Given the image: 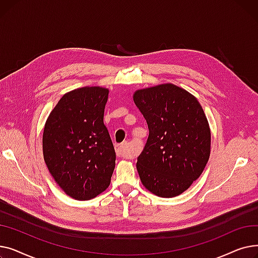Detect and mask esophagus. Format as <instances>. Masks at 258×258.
Returning a JSON list of instances; mask_svg holds the SVG:
<instances>
[{
	"instance_id": "obj_1",
	"label": "esophagus",
	"mask_w": 258,
	"mask_h": 258,
	"mask_svg": "<svg viewBox=\"0 0 258 258\" xmlns=\"http://www.w3.org/2000/svg\"><path fill=\"white\" fill-rule=\"evenodd\" d=\"M115 151H116V154H117L118 157H123V158L130 157L128 152L126 151V143L118 144V145L115 147Z\"/></svg>"
}]
</instances>
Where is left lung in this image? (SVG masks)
Returning a JSON list of instances; mask_svg holds the SVG:
<instances>
[{"label":"left lung","instance_id":"obj_1","mask_svg":"<svg viewBox=\"0 0 258 258\" xmlns=\"http://www.w3.org/2000/svg\"><path fill=\"white\" fill-rule=\"evenodd\" d=\"M133 98L150 131L137 161L140 180L158 197H177L199 179L208 162L206 115L194 95L172 84L138 90Z\"/></svg>","mask_w":258,"mask_h":258}]
</instances>
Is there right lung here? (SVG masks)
<instances>
[{"mask_svg":"<svg viewBox=\"0 0 258 258\" xmlns=\"http://www.w3.org/2000/svg\"><path fill=\"white\" fill-rule=\"evenodd\" d=\"M108 90L85 87L64 94L50 113L43 134L46 165L71 198L91 200L108 187L116 154L103 123Z\"/></svg>","mask_w":258,"mask_h":258,"instance_id":"obj_1","label":"right lung"}]
</instances>
